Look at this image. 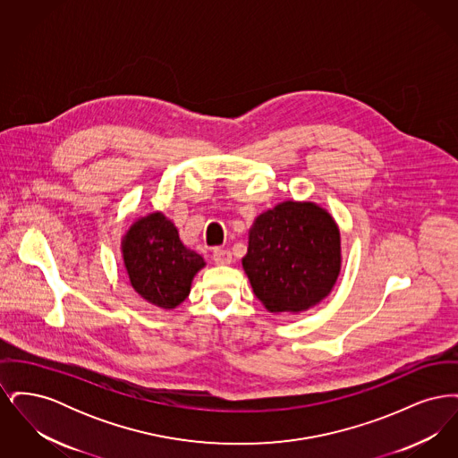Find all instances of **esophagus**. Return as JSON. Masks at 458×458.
Returning a JSON list of instances; mask_svg holds the SVG:
<instances>
[{
	"instance_id": "34e87169",
	"label": "esophagus",
	"mask_w": 458,
	"mask_h": 458,
	"mask_svg": "<svg viewBox=\"0 0 458 458\" xmlns=\"http://www.w3.org/2000/svg\"><path fill=\"white\" fill-rule=\"evenodd\" d=\"M213 261L216 264H230L232 262V252L226 249H215L213 250Z\"/></svg>"
}]
</instances>
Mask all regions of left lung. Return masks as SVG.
Here are the masks:
<instances>
[{"mask_svg":"<svg viewBox=\"0 0 458 458\" xmlns=\"http://www.w3.org/2000/svg\"><path fill=\"white\" fill-rule=\"evenodd\" d=\"M242 266L269 312H302L319 304L342 266L340 230L314 202L284 200L259 215Z\"/></svg>","mask_w":458,"mask_h":458,"instance_id":"8db88e82","label":"left lung"}]
</instances>
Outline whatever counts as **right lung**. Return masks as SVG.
I'll return each mask as SVG.
<instances>
[{
	"mask_svg": "<svg viewBox=\"0 0 458 458\" xmlns=\"http://www.w3.org/2000/svg\"><path fill=\"white\" fill-rule=\"evenodd\" d=\"M123 262L131 288L149 304L174 309L189 293L202 256L187 249L178 230L163 213L139 218L122 240Z\"/></svg>",
	"mask_w": 458,
	"mask_h": 458,
	"instance_id": "add662e5",
	"label": "right lung"
}]
</instances>
